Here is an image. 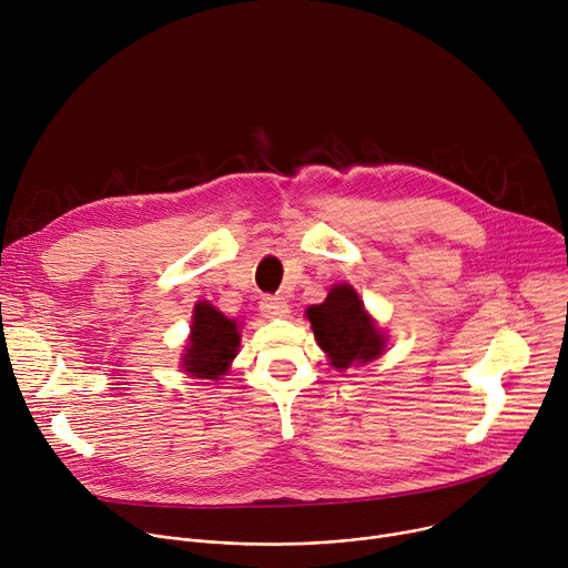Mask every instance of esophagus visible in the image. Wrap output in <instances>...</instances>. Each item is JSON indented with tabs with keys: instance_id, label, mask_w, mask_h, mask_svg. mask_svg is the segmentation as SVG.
Masks as SVG:
<instances>
[{
	"instance_id": "obj_1",
	"label": "esophagus",
	"mask_w": 568,
	"mask_h": 568,
	"mask_svg": "<svg viewBox=\"0 0 568 568\" xmlns=\"http://www.w3.org/2000/svg\"><path fill=\"white\" fill-rule=\"evenodd\" d=\"M287 312H290V305L281 296H265L261 301V314L265 318H283L287 316Z\"/></svg>"
}]
</instances>
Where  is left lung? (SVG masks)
Instances as JSON below:
<instances>
[{"label": "left lung", "instance_id": "left-lung-1", "mask_svg": "<svg viewBox=\"0 0 568 568\" xmlns=\"http://www.w3.org/2000/svg\"><path fill=\"white\" fill-rule=\"evenodd\" d=\"M314 337L335 368L375 359L384 351V335L364 310L351 285H335L321 305L307 307Z\"/></svg>", "mask_w": 568, "mask_h": 568}]
</instances>
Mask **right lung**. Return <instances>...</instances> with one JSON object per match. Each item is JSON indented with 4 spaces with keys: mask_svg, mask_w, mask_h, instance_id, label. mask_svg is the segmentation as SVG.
<instances>
[{
    "mask_svg": "<svg viewBox=\"0 0 568 568\" xmlns=\"http://www.w3.org/2000/svg\"><path fill=\"white\" fill-rule=\"evenodd\" d=\"M191 342L184 353L186 373L202 379H220L235 357L240 335L237 323L217 312L211 303H197L193 310Z\"/></svg>",
    "mask_w": 568,
    "mask_h": 568,
    "instance_id": "obj_1",
    "label": "right lung"
}]
</instances>
